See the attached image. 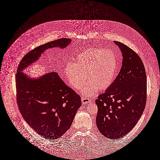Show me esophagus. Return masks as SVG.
Listing matches in <instances>:
<instances>
[{
  "instance_id": "1",
  "label": "esophagus",
  "mask_w": 160,
  "mask_h": 160,
  "mask_svg": "<svg viewBox=\"0 0 160 160\" xmlns=\"http://www.w3.org/2000/svg\"><path fill=\"white\" fill-rule=\"evenodd\" d=\"M82 99V103H83V104H88V103L89 102H90V100L88 98H84V97H82L81 98Z\"/></svg>"
}]
</instances>
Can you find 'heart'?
<instances>
[{"instance_id":"b5f03b06","label":"heart","mask_w":160,"mask_h":160,"mask_svg":"<svg viewBox=\"0 0 160 160\" xmlns=\"http://www.w3.org/2000/svg\"><path fill=\"white\" fill-rule=\"evenodd\" d=\"M115 53L110 50L91 48L83 51L76 58L74 63L68 62L64 67V74L70 86L74 90L82 87L86 96H93L99 89L109 88L113 83L118 69Z\"/></svg>"}]
</instances>
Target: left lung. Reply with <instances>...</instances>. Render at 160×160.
Wrapping results in <instances>:
<instances>
[{
  "label": "left lung",
  "mask_w": 160,
  "mask_h": 160,
  "mask_svg": "<svg viewBox=\"0 0 160 160\" xmlns=\"http://www.w3.org/2000/svg\"><path fill=\"white\" fill-rule=\"evenodd\" d=\"M123 60L118 76L105 93L96 100V125L100 132L111 139H121L140 119L147 100V76L138 54L126 45L114 41Z\"/></svg>",
  "instance_id": "left-lung-1"
}]
</instances>
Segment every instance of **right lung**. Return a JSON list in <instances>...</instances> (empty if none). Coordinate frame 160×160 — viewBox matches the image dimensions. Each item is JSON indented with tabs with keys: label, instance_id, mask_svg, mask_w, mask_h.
<instances>
[{
	"label": "right lung",
	"instance_id": "add662e5",
	"mask_svg": "<svg viewBox=\"0 0 160 160\" xmlns=\"http://www.w3.org/2000/svg\"><path fill=\"white\" fill-rule=\"evenodd\" d=\"M72 39L61 38L40 45L22 58L16 75L17 102L23 118L35 132L46 139H56L72 125L82 100L57 72L31 78L23 70L36 62L45 50L63 49Z\"/></svg>",
	"mask_w": 160,
	"mask_h": 160
}]
</instances>
